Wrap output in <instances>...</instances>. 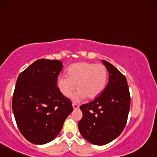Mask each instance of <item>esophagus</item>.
I'll list each match as a JSON object with an SVG mask.
<instances>
[{"mask_svg": "<svg viewBox=\"0 0 157 157\" xmlns=\"http://www.w3.org/2000/svg\"><path fill=\"white\" fill-rule=\"evenodd\" d=\"M72 106H73V108L75 109H78L79 107H80V106H79V105H77V103H75V102L72 103Z\"/></svg>", "mask_w": 157, "mask_h": 157, "instance_id": "34e87169", "label": "esophagus"}]
</instances>
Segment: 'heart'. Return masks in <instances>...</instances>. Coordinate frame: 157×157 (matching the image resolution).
<instances>
[{
    "mask_svg": "<svg viewBox=\"0 0 157 157\" xmlns=\"http://www.w3.org/2000/svg\"><path fill=\"white\" fill-rule=\"evenodd\" d=\"M107 76V68L102 64L80 62L69 67L68 75H60L58 85L66 97H70L77 83L78 90L75 95V99H82L86 97L94 99L105 89Z\"/></svg>",
    "mask_w": 157,
    "mask_h": 157,
    "instance_id": "obj_1",
    "label": "heart"
}]
</instances>
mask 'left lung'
<instances>
[{
  "instance_id": "1",
  "label": "left lung",
  "mask_w": 157,
  "mask_h": 157,
  "mask_svg": "<svg viewBox=\"0 0 157 157\" xmlns=\"http://www.w3.org/2000/svg\"><path fill=\"white\" fill-rule=\"evenodd\" d=\"M108 84L94 101L80 106L82 118L80 132L92 144L101 145L118 137L125 128L130 107V94L126 77L107 60Z\"/></svg>"
}]
</instances>
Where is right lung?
<instances>
[{"instance_id":"1","label":"right lung","mask_w":157,"mask_h":157,"mask_svg":"<svg viewBox=\"0 0 157 157\" xmlns=\"http://www.w3.org/2000/svg\"><path fill=\"white\" fill-rule=\"evenodd\" d=\"M63 69L58 60L39 59L19 75L12 110L20 132L33 144L52 140L73 111L70 99L57 86Z\"/></svg>"}]
</instances>
